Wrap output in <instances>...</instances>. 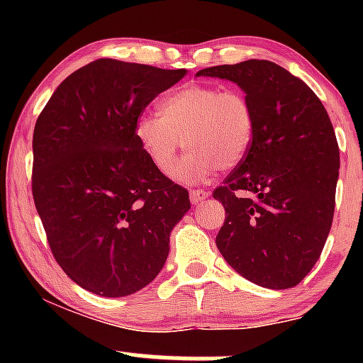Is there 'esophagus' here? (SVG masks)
Here are the masks:
<instances>
[{
    "label": "esophagus",
    "instance_id": "obj_1",
    "mask_svg": "<svg viewBox=\"0 0 363 363\" xmlns=\"http://www.w3.org/2000/svg\"><path fill=\"white\" fill-rule=\"evenodd\" d=\"M189 198H191V203H193V205H199V203L205 201V199L208 198V193L203 189H191Z\"/></svg>",
    "mask_w": 363,
    "mask_h": 363
}]
</instances>
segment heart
I'll list each match as a JSON object with an SVG mask.
<instances>
[{
	"label": "heart",
	"mask_w": 363,
	"mask_h": 363,
	"mask_svg": "<svg viewBox=\"0 0 363 363\" xmlns=\"http://www.w3.org/2000/svg\"><path fill=\"white\" fill-rule=\"evenodd\" d=\"M254 111L239 90L189 83L160 102V116H138L135 136L158 172L170 174L182 148L191 150L174 169L181 182H201L216 169H234L254 138Z\"/></svg>",
	"instance_id": "obj_1"
}]
</instances>
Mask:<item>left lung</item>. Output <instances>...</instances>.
Returning <instances> with one entry per match:
<instances>
[{"label":"left lung","mask_w":363,"mask_h":363,"mask_svg":"<svg viewBox=\"0 0 363 363\" xmlns=\"http://www.w3.org/2000/svg\"><path fill=\"white\" fill-rule=\"evenodd\" d=\"M196 77L237 83L256 121L242 162L213 193L225 208L216 247L249 281L291 289L318 262L335 213L340 150L328 112L301 78L272 61Z\"/></svg>","instance_id":"8db88e82"}]
</instances>
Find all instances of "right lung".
Segmentation results:
<instances>
[{
  "instance_id": "1",
  "label": "right lung",
  "mask_w": 363,
  "mask_h": 363,
  "mask_svg": "<svg viewBox=\"0 0 363 363\" xmlns=\"http://www.w3.org/2000/svg\"><path fill=\"white\" fill-rule=\"evenodd\" d=\"M186 73L104 57L69 74L37 118V213L54 259L91 294L126 297L155 280L191 208L135 136L145 107Z\"/></svg>"
}]
</instances>
